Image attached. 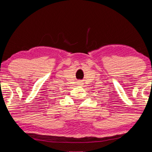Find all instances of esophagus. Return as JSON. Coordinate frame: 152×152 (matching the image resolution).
Listing matches in <instances>:
<instances>
[{"instance_id": "1", "label": "esophagus", "mask_w": 152, "mask_h": 152, "mask_svg": "<svg viewBox=\"0 0 152 152\" xmlns=\"http://www.w3.org/2000/svg\"><path fill=\"white\" fill-rule=\"evenodd\" d=\"M78 85H81V82H80V81H78Z\"/></svg>"}]
</instances>
